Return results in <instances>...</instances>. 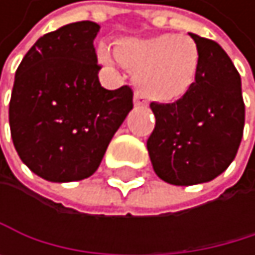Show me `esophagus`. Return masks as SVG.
Returning <instances> with one entry per match:
<instances>
[{
  "label": "esophagus",
  "mask_w": 255,
  "mask_h": 255,
  "mask_svg": "<svg viewBox=\"0 0 255 255\" xmlns=\"http://www.w3.org/2000/svg\"><path fill=\"white\" fill-rule=\"evenodd\" d=\"M133 102H134L136 107H145V105H146V99H145V96L140 95V93H134Z\"/></svg>",
  "instance_id": "obj_1"
}]
</instances>
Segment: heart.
Instances as JSON below:
<instances>
[{"label": "heart", "mask_w": 255, "mask_h": 255, "mask_svg": "<svg viewBox=\"0 0 255 255\" xmlns=\"http://www.w3.org/2000/svg\"><path fill=\"white\" fill-rule=\"evenodd\" d=\"M116 55L122 64L133 68V82L153 102L170 104L182 99L196 82L200 53L196 42L187 36L165 33L151 38L124 39ZM99 58L112 62L107 47Z\"/></svg>", "instance_id": "heart-1"}]
</instances>
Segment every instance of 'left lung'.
Here are the masks:
<instances>
[{
	"instance_id": "8db88e82",
	"label": "left lung",
	"mask_w": 255,
	"mask_h": 255,
	"mask_svg": "<svg viewBox=\"0 0 255 255\" xmlns=\"http://www.w3.org/2000/svg\"><path fill=\"white\" fill-rule=\"evenodd\" d=\"M200 53L193 89L173 104L151 102L156 118L146 148L154 173L171 185L216 179L234 160L243 136L240 75L223 48L188 33Z\"/></svg>"
}]
</instances>
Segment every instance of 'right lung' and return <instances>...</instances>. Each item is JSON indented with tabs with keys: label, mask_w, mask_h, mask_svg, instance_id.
Masks as SVG:
<instances>
[{
	"label": "right lung",
	"mask_w": 255,
	"mask_h": 255,
	"mask_svg": "<svg viewBox=\"0 0 255 255\" xmlns=\"http://www.w3.org/2000/svg\"><path fill=\"white\" fill-rule=\"evenodd\" d=\"M99 25L79 21L41 36L22 58L8 104L12 140L39 177H90L133 109L128 85L101 87L93 41Z\"/></svg>",
	"instance_id": "1"
}]
</instances>
